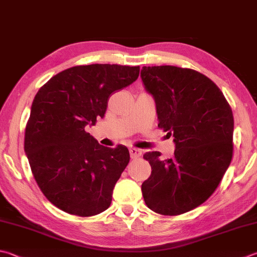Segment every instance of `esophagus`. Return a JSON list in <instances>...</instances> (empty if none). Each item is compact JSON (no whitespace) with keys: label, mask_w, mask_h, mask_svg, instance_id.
<instances>
[{"label":"esophagus","mask_w":257,"mask_h":257,"mask_svg":"<svg viewBox=\"0 0 257 257\" xmlns=\"http://www.w3.org/2000/svg\"><path fill=\"white\" fill-rule=\"evenodd\" d=\"M130 154H131V158L132 159H138L141 157L142 151L140 149H135V148H131L130 149Z\"/></svg>","instance_id":"34e87169"}]
</instances>
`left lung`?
<instances>
[{"mask_svg":"<svg viewBox=\"0 0 257 257\" xmlns=\"http://www.w3.org/2000/svg\"><path fill=\"white\" fill-rule=\"evenodd\" d=\"M143 84L153 96L158 127L173 135L172 158L160 152L143 158L151 176L142 183L150 209L177 216L195 209L218 187L233 158V112L214 81L193 69L143 67Z\"/></svg>","mask_w":257,"mask_h":257,"instance_id":"left-lung-1","label":"left lung"}]
</instances>
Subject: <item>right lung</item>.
<instances>
[{
  "mask_svg": "<svg viewBox=\"0 0 257 257\" xmlns=\"http://www.w3.org/2000/svg\"><path fill=\"white\" fill-rule=\"evenodd\" d=\"M139 74V66H75L38 90L24 151L40 190L62 211L90 217L110 206L115 183L130 162L128 150L103 147L85 127L103 118L109 96Z\"/></svg>",
  "mask_w": 257,
  "mask_h": 257,
  "instance_id": "add662e5",
  "label": "right lung"
}]
</instances>
